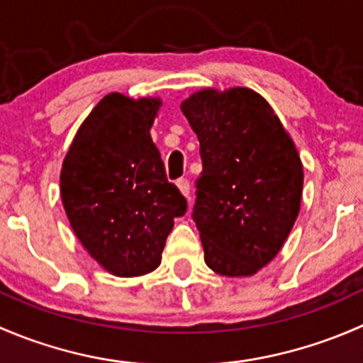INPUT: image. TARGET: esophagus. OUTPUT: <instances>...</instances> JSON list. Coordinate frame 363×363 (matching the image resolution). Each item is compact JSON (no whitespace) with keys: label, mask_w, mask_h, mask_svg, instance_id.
Segmentation results:
<instances>
[{"label":"esophagus","mask_w":363,"mask_h":363,"mask_svg":"<svg viewBox=\"0 0 363 363\" xmlns=\"http://www.w3.org/2000/svg\"><path fill=\"white\" fill-rule=\"evenodd\" d=\"M177 188H179V191H181L182 195L188 199V196H189V181H188V179H179Z\"/></svg>","instance_id":"esophagus-1"}]
</instances>
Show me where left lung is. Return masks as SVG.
Returning a JSON list of instances; mask_svg holds the SVG:
<instances>
[{"label": "left lung", "instance_id": "obj_1", "mask_svg": "<svg viewBox=\"0 0 363 363\" xmlns=\"http://www.w3.org/2000/svg\"><path fill=\"white\" fill-rule=\"evenodd\" d=\"M200 142L193 221L208 269L252 276L283 247L300 211L303 168L294 140L247 87L202 89L181 104Z\"/></svg>", "mask_w": 363, "mask_h": 363}]
</instances>
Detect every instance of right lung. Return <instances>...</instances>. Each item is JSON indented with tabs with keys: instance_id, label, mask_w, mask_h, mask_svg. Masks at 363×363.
<instances>
[{
	"instance_id": "1",
	"label": "right lung",
	"mask_w": 363,
	"mask_h": 363,
	"mask_svg": "<svg viewBox=\"0 0 363 363\" xmlns=\"http://www.w3.org/2000/svg\"><path fill=\"white\" fill-rule=\"evenodd\" d=\"M160 98L111 93L91 111L61 168V199L86 251L119 277L152 272L188 203L151 138Z\"/></svg>"
}]
</instances>
